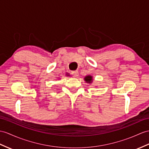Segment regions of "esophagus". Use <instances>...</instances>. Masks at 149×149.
<instances>
[{
  "label": "esophagus",
  "mask_w": 149,
  "mask_h": 149,
  "mask_svg": "<svg viewBox=\"0 0 149 149\" xmlns=\"http://www.w3.org/2000/svg\"><path fill=\"white\" fill-rule=\"evenodd\" d=\"M71 74L72 75V77L74 78H77L78 77V71H71Z\"/></svg>",
  "instance_id": "esophagus-1"
}]
</instances>
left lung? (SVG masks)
<instances>
[{"label": "left lung", "instance_id": "left-lung-1", "mask_svg": "<svg viewBox=\"0 0 149 149\" xmlns=\"http://www.w3.org/2000/svg\"><path fill=\"white\" fill-rule=\"evenodd\" d=\"M85 80L86 81V82H88V83H91L92 81V77H91V76H87V77H86L85 78Z\"/></svg>", "mask_w": 149, "mask_h": 149}]
</instances>
